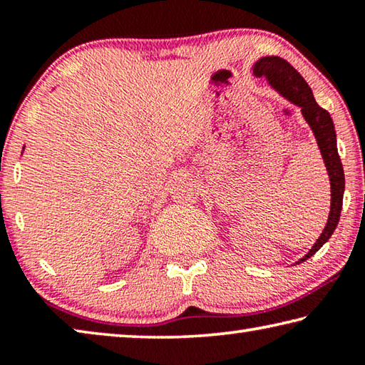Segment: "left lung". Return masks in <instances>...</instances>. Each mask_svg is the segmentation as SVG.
Wrapping results in <instances>:
<instances>
[{"label":"left lung","instance_id":"obj_1","mask_svg":"<svg viewBox=\"0 0 365 365\" xmlns=\"http://www.w3.org/2000/svg\"><path fill=\"white\" fill-rule=\"evenodd\" d=\"M252 76L264 77L265 82L272 90L277 91L283 100L292 103L293 106L301 109V115L316 137L317 146L322 154L324 164L327 168L330 180V212L322 233L317 238V242L312 245L299 261L294 264L304 262L306 259L316 255L322 246L329 242V238L335 232L338 225L339 214L343 207V195H344V172L343 164L339 159L336 148V132L329 110L320 108L314 100L311 86L306 83V80L301 77V73L279 56H262L252 64Z\"/></svg>","mask_w":365,"mask_h":365}]
</instances>
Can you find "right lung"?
<instances>
[{"label":"right lung","mask_w":365,"mask_h":365,"mask_svg":"<svg viewBox=\"0 0 365 365\" xmlns=\"http://www.w3.org/2000/svg\"><path fill=\"white\" fill-rule=\"evenodd\" d=\"M24 148H26V146H24ZM22 151H24V150H22Z\"/></svg>","instance_id":"obj_1"}]
</instances>
